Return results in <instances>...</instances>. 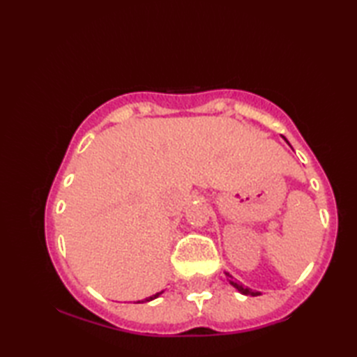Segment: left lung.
Listing matches in <instances>:
<instances>
[{"label":"left lung","instance_id":"obj_1","mask_svg":"<svg viewBox=\"0 0 357 357\" xmlns=\"http://www.w3.org/2000/svg\"><path fill=\"white\" fill-rule=\"evenodd\" d=\"M284 139H285V138H284ZM225 275L229 276L230 279H233V276H231V275H229V273H225ZM230 284H231L234 288H236L238 291H241L242 294H247V296H259V294H261L259 291H253V290H250V288H247V287H244L242 284L236 282V280H234V282H233V280H230Z\"/></svg>","mask_w":357,"mask_h":357}]
</instances>
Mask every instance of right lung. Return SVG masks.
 I'll use <instances>...</instances> for the list:
<instances>
[{"mask_svg":"<svg viewBox=\"0 0 357 357\" xmlns=\"http://www.w3.org/2000/svg\"><path fill=\"white\" fill-rule=\"evenodd\" d=\"M162 293V291H161ZM161 293H156V294H153V296H150V298H147V299H144V301H141V302H149V301H153V299H156L158 298V296L159 294H161ZM139 302V301H138Z\"/></svg>","mask_w":357,"mask_h":357,"instance_id":"obj_1","label":"right lung"}]
</instances>
